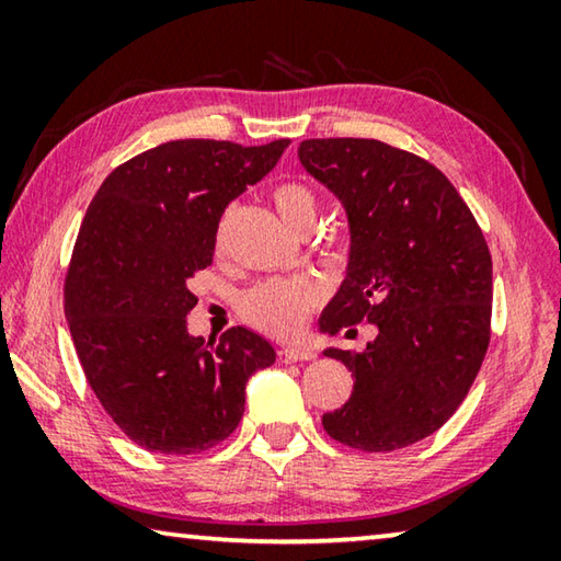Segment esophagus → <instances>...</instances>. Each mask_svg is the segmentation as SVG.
<instances>
[{"instance_id":"obj_1","label":"esophagus","mask_w":561,"mask_h":561,"mask_svg":"<svg viewBox=\"0 0 561 561\" xmlns=\"http://www.w3.org/2000/svg\"><path fill=\"white\" fill-rule=\"evenodd\" d=\"M282 356L291 360V364H294V360H314L317 358L314 351L307 348V346H284Z\"/></svg>"}]
</instances>
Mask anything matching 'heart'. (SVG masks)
Listing matches in <instances>:
<instances>
[{"label": "heart", "mask_w": 561, "mask_h": 561, "mask_svg": "<svg viewBox=\"0 0 561 561\" xmlns=\"http://www.w3.org/2000/svg\"><path fill=\"white\" fill-rule=\"evenodd\" d=\"M272 203L277 213L291 230L311 232L319 213V197L309 185L299 180H284L272 190ZM324 291L309 277H289V279H264L247 289L237 309L247 324L264 331L270 336H291L307 324L311 311H314Z\"/></svg>", "instance_id": "b5f03b06"}]
</instances>
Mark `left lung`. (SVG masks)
<instances>
[{
  "label": "left lung",
  "mask_w": 561,
  "mask_h": 561,
  "mask_svg": "<svg viewBox=\"0 0 561 561\" xmlns=\"http://www.w3.org/2000/svg\"><path fill=\"white\" fill-rule=\"evenodd\" d=\"M299 160L344 203L348 274L321 314L336 334L371 321L360 354L329 348L354 391L321 423L336 443L391 453L458 411L492 336V257L458 190L428 160L376 138H309Z\"/></svg>",
  "instance_id": "left-lung-1"
}]
</instances>
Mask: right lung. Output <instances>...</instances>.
<instances>
[{"mask_svg":"<svg viewBox=\"0 0 561 561\" xmlns=\"http://www.w3.org/2000/svg\"><path fill=\"white\" fill-rule=\"evenodd\" d=\"M287 146L170 140L113 170L83 215L64 311L91 391L148 453L197 455L230 438L247 381L274 364V348L242 327L193 339L187 311L225 207Z\"/></svg>","mask_w":561,"mask_h":561,"instance_id":"right-lung-1","label":"right lung"}]
</instances>
